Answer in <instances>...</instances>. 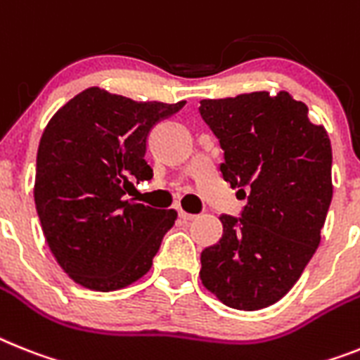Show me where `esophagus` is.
I'll list each match as a JSON object with an SVG mask.
<instances>
[{
  "label": "esophagus",
  "mask_w": 360,
  "mask_h": 360,
  "mask_svg": "<svg viewBox=\"0 0 360 360\" xmlns=\"http://www.w3.org/2000/svg\"><path fill=\"white\" fill-rule=\"evenodd\" d=\"M178 217H180V219H182L184 222H189V221H193V219H195V217H197V215H193V213L184 212V210H178Z\"/></svg>",
  "instance_id": "34e87169"
}]
</instances>
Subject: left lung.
I'll list each match as a JSON object with an SVG mask.
<instances>
[{
	"label": "left lung",
	"mask_w": 360,
	"mask_h": 360,
	"mask_svg": "<svg viewBox=\"0 0 360 360\" xmlns=\"http://www.w3.org/2000/svg\"><path fill=\"white\" fill-rule=\"evenodd\" d=\"M224 150L222 178L246 198L221 215L222 237L200 254V280L222 304L257 311L281 300L320 245L333 198L331 141L287 91L200 101Z\"/></svg>",
	"instance_id": "8db88e82"
}]
</instances>
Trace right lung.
Wrapping results in <instances>:
<instances>
[{"instance_id":"right-lung-1","label":"right lung","mask_w":360,"mask_h":360,"mask_svg":"<svg viewBox=\"0 0 360 360\" xmlns=\"http://www.w3.org/2000/svg\"><path fill=\"white\" fill-rule=\"evenodd\" d=\"M184 105L138 103L88 88L41 134L34 180L41 230L58 265L86 289H123L153 266L176 212L129 195L153 178L145 160L153 127Z\"/></svg>"}]
</instances>
